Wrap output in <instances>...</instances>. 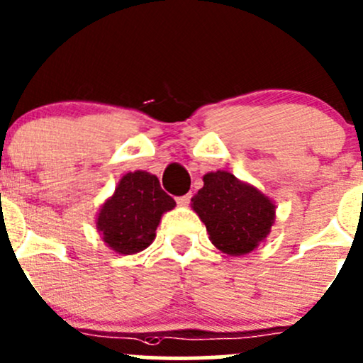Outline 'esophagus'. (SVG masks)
Instances as JSON below:
<instances>
[{
    "label": "esophagus",
    "mask_w": 363,
    "mask_h": 363,
    "mask_svg": "<svg viewBox=\"0 0 363 363\" xmlns=\"http://www.w3.org/2000/svg\"><path fill=\"white\" fill-rule=\"evenodd\" d=\"M190 199H192V194H186V195H182V197H178L177 199V202H178V206H189L190 203Z\"/></svg>",
    "instance_id": "34e87169"
}]
</instances>
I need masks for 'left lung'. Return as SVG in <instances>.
<instances>
[{
  "mask_svg": "<svg viewBox=\"0 0 363 363\" xmlns=\"http://www.w3.org/2000/svg\"><path fill=\"white\" fill-rule=\"evenodd\" d=\"M192 207L209 231L211 242L230 255L254 250L269 235L276 211L266 195L228 171L203 177Z\"/></svg>",
  "mask_w": 363,
  "mask_h": 363,
  "instance_id": "1",
  "label": "left lung"
}]
</instances>
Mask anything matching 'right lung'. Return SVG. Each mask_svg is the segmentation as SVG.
<instances>
[{
	"label": "right lung",
	"instance_id": "obj_1",
	"mask_svg": "<svg viewBox=\"0 0 363 363\" xmlns=\"http://www.w3.org/2000/svg\"><path fill=\"white\" fill-rule=\"evenodd\" d=\"M174 206L177 202L161 189L154 174L127 173L113 197L101 207L97 230L115 252L137 254L152 243L161 216Z\"/></svg>",
	"mask_w": 363,
	"mask_h": 363
}]
</instances>
